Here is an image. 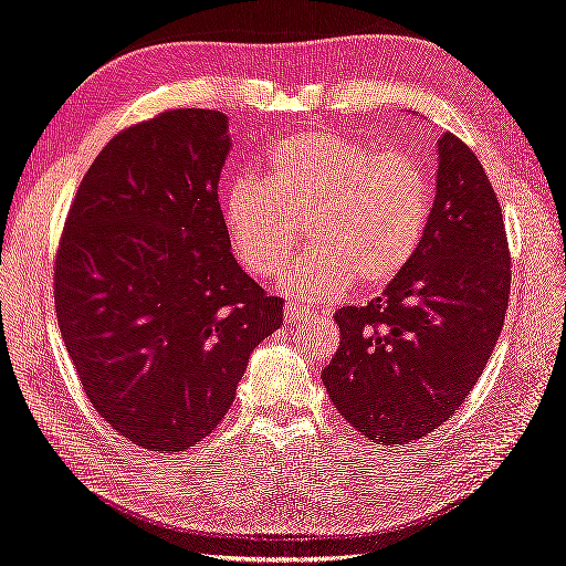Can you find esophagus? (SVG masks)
Here are the masks:
<instances>
[{
	"mask_svg": "<svg viewBox=\"0 0 566 566\" xmlns=\"http://www.w3.org/2000/svg\"><path fill=\"white\" fill-rule=\"evenodd\" d=\"M306 318H308V311L301 308L298 304H292V301H289V304L284 306V325H296Z\"/></svg>",
	"mask_w": 566,
	"mask_h": 566,
	"instance_id": "obj_1",
	"label": "esophagus"
}]
</instances>
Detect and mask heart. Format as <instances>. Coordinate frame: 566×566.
Instances as JSON below:
<instances>
[{"label":"heart","instance_id":"1","mask_svg":"<svg viewBox=\"0 0 566 566\" xmlns=\"http://www.w3.org/2000/svg\"><path fill=\"white\" fill-rule=\"evenodd\" d=\"M268 168V180L239 178L221 197L229 243L253 277L286 265L304 223L313 248L280 277L296 298H327L349 284L376 292L410 265L431 209L427 174L410 156L315 129L274 144Z\"/></svg>","mask_w":566,"mask_h":566}]
</instances>
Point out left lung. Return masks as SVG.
<instances>
[{
	"label": "left lung",
	"mask_w": 566,
	"mask_h": 566,
	"mask_svg": "<svg viewBox=\"0 0 566 566\" xmlns=\"http://www.w3.org/2000/svg\"><path fill=\"white\" fill-rule=\"evenodd\" d=\"M437 151L422 243L369 306L335 313L339 349L323 369L337 410L384 446L427 437L465 402L509 306L511 255L492 182L455 135L443 133Z\"/></svg>",
	"instance_id": "obj_1"
}]
</instances>
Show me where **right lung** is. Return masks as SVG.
<instances>
[{
  "label": "right lung",
  "instance_id": "obj_1",
  "mask_svg": "<svg viewBox=\"0 0 566 566\" xmlns=\"http://www.w3.org/2000/svg\"><path fill=\"white\" fill-rule=\"evenodd\" d=\"M229 149L223 113H159L105 144L64 221V347L96 412L149 451L209 437L282 325L284 301L231 255L217 192Z\"/></svg>",
  "mask_w": 566,
  "mask_h": 566
}]
</instances>
